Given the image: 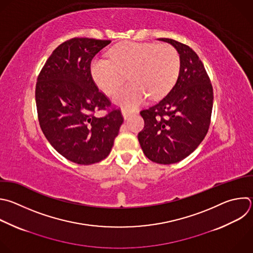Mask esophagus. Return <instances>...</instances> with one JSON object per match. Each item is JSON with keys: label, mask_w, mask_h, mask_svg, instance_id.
<instances>
[{"label": "esophagus", "mask_w": 253, "mask_h": 253, "mask_svg": "<svg viewBox=\"0 0 253 253\" xmlns=\"http://www.w3.org/2000/svg\"><path fill=\"white\" fill-rule=\"evenodd\" d=\"M132 113H133V111H130V110H127V109H122V115L125 119H127Z\"/></svg>", "instance_id": "obj_1"}]
</instances>
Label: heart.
<instances>
[{"label": "heart", "instance_id": "b5f03b06", "mask_svg": "<svg viewBox=\"0 0 253 253\" xmlns=\"http://www.w3.org/2000/svg\"><path fill=\"white\" fill-rule=\"evenodd\" d=\"M109 57H95L90 65L91 75L103 92L111 94L128 74L131 82L113 97L124 107L137 106L147 94L154 99L164 96L180 72V55L170 44L124 42L109 51Z\"/></svg>", "mask_w": 253, "mask_h": 253}]
</instances>
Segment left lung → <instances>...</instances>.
Masks as SVG:
<instances>
[{
	"mask_svg": "<svg viewBox=\"0 0 253 253\" xmlns=\"http://www.w3.org/2000/svg\"><path fill=\"white\" fill-rule=\"evenodd\" d=\"M181 59L178 80L163 99L141 110L144 128L138 140L145 156L164 165L178 163L191 155L205 139L213 104L211 79L198 54L172 39Z\"/></svg>",
	"mask_w": 253,
	"mask_h": 253,
	"instance_id": "obj_1",
	"label": "left lung"
}]
</instances>
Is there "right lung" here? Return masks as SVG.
Listing matches in <instances>:
<instances>
[{
  "instance_id": "right-lung-1",
  "label": "right lung",
  "mask_w": 253,
  "mask_h": 253,
  "mask_svg": "<svg viewBox=\"0 0 253 253\" xmlns=\"http://www.w3.org/2000/svg\"><path fill=\"white\" fill-rule=\"evenodd\" d=\"M110 42L70 39L52 51L38 76L36 103L42 131L60 155L79 165L105 159L124 120L90 71L92 58ZM101 110L108 112L97 118L95 113Z\"/></svg>"
}]
</instances>
